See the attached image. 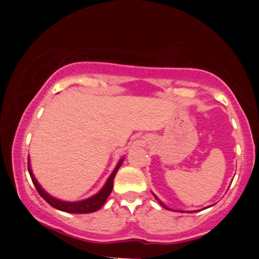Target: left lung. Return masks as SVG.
<instances>
[{
	"instance_id": "1",
	"label": "left lung",
	"mask_w": 259,
	"mask_h": 259,
	"mask_svg": "<svg viewBox=\"0 0 259 259\" xmlns=\"http://www.w3.org/2000/svg\"><path fill=\"white\" fill-rule=\"evenodd\" d=\"M154 197H155V196H154ZM155 198H157V197H155ZM157 200H158V201H159V203H160V204H161V205H162V206H164V207H165V208H167V210H169V208H168V207H167V206H165V205H164V204H162V203H161V201H160V200H159V199H158V198H157Z\"/></svg>"
}]
</instances>
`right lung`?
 <instances>
[{"mask_svg":"<svg viewBox=\"0 0 259 259\" xmlns=\"http://www.w3.org/2000/svg\"><path fill=\"white\" fill-rule=\"evenodd\" d=\"M122 161H123V158L120 159L118 165L115 166L114 171L112 172V175L109 176L107 182H106L105 186L102 187V189L99 191L97 194H94L93 197L87 198V199L80 200V201H63V200L56 199V198L52 197L51 194H48L47 192H46V191L41 187L40 184L37 183V180L35 179L33 172H31L29 159H28V171H29L31 182H33L34 186L36 187L38 194H40V196L44 198V199L47 201L49 205H52L53 207L58 208V210L63 211V212H69V213H91V212L98 211L99 208H100L102 205L105 204V201L107 200L108 196L112 192L114 177L116 175V172H118L119 167L121 166Z\"/></svg>","mask_w":259,"mask_h":259,"instance_id":"add662e5","label":"right lung"}]
</instances>
